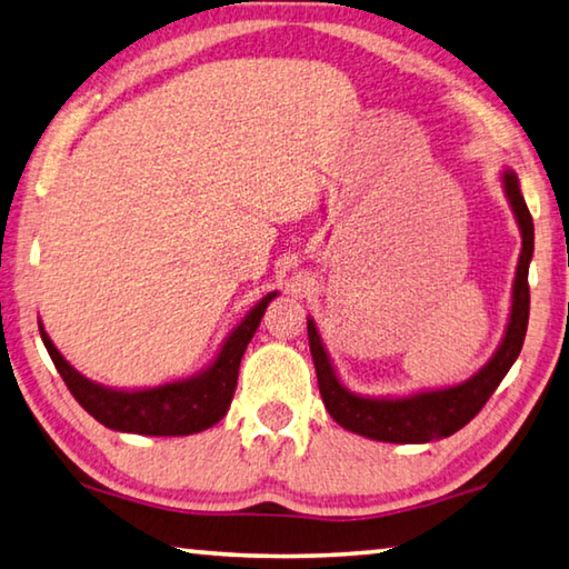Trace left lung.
Masks as SVG:
<instances>
[{"instance_id": "left-lung-1", "label": "left lung", "mask_w": 569, "mask_h": 569, "mask_svg": "<svg viewBox=\"0 0 569 569\" xmlns=\"http://www.w3.org/2000/svg\"><path fill=\"white\" fill-rule=\"evenodd\" d=\"M502 189L507 202L512 207L522 234V252L517 262L515 284H512V310L507 320V330L500 347L490 357L480 372H475L462 385L442 387V390L415 392L407 397H365L347 390L327 355L322 337L317 332L315 320H307V337H310V352L317 370V385H320L322 402L332 420L355 435L370 437L377 442L395 445H425L432 440H442L472 420L490 400L502 377L510 372L517 355L522 350L527 320H530V272L532 252H535V224L532 214L525 204L520 192V179L512 169L502 172Z\"/></svg>"}]
</instances>
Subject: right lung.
<instances>
[{"mask_svg":"<svg viewBox=\"0 0 569 569\" xmlns=\"http://www.w3.org/2000/svg\"><path fill=\"white\" fill-rule=\"evenodd\" d=\"M277 292L264 295L247 317L239 322L227 340L219 347V352L202 372L184 380H174L167 385L147 387V390H114V387L97 385L79 375L69 365L62 352L57 350L54 342L49 340L42 322H39V335L47 347L49 357L62 375L69 392L84 410L102 422L109 430L149 435V437H179L194 435L207 427L217 425L229 410V402L234 397L239 362L252 340L259 320L272 302Z\"/></svg>","mask_w":569,"mask_h":569,"instance_id":"right-lung-1","label":"right lung"}]
</instances>
